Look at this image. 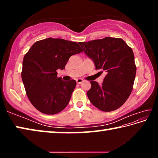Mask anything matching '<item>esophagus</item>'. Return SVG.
<instances>
[{"label":"esophagus","mask_w":158,"mask_h":158,"mask_svg":"<svg viewBox=\"0 0 158 158\" xmlns=\"http://www.w3.org/2000/svg\"><path fill=\"white\" fill-rule=\"evenodd\" d=\"M83 81H84V80H83L82 79H77V83L78 84H81Z\"/></svg>","instance_id":"obj_1"}]
</instances>
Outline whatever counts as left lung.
<instances>
[{"instance_id":"obj_1","label":"left lung","mask_w":158,"mask_h":158,"mask_svg":"<svg viewBox=\"0 0 158 158\" xmlns=\"http://www.w3.org/2000/svg\"><path fill=\"white\" fill-rule=\"evenodd\" d=\"M79 44L94 61L95 69L106 73L101 85L90 81L87 92L90 102L106 112L121 107L131 94L137 71L132 48L121 38L110 37Z\"/></svg>"}]
</instances>
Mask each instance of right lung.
<instances>
[{
  "label": "right lung",
  "instance_id": "add662e5",
  "mask_svg": "<svg viewBox=\"0 0 158 158\" xmlns=\"http://www.w3.org/2000/svg\"><path fill=\"white\" fill-rule=\"evenodd\" d=\"M82 52L75 42L49 37L35 42L26 53L21 78L28 100L39 111L56 114L68 105L77 82L63 81L56 70L65 68L71 56Z\"/></svg>",
  "mask_w": 158,
  "mask_h": 158
}]
</instances>
